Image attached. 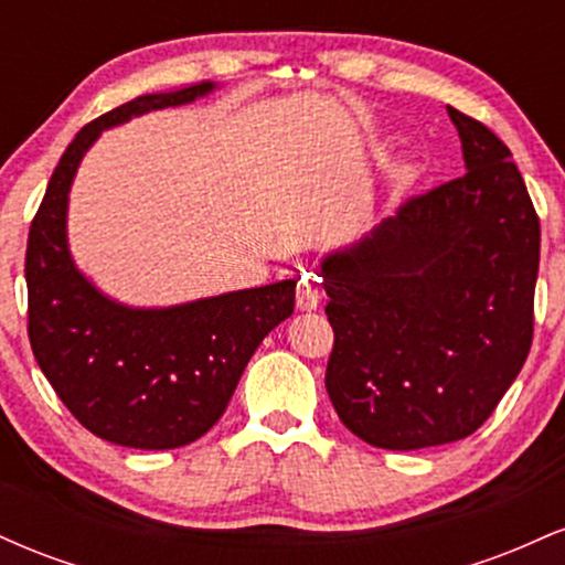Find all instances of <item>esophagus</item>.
Masks as SVG:
<instances>
[{
    "mask_svg": "<svg viewBox=\"0 0 565 565\" xmlns=\"http://www.w3.org/2000/svg\"><path fill=\"white\" fill-rule=\"evenodd\" d=\"M323 295V287H321V278L316 274H305L302 276V284H300V305L302 308L313 310L316 305H319Z\"/></svg>",
    "mask_w": 565,
    "mask_h": 565,
    "instance_id": "esophagus-1",
    "label": "esophagus"
}]
</instances>
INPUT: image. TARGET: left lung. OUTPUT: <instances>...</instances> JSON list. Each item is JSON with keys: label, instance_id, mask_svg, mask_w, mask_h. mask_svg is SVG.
<instances>
[{"label": "left lung", "instance_id": "8db88e82", "mask_svg": "<svg viewBox=\"0 0 565 565\" xmlns=\"http://www.w3.org/2000/svg\"><path fill=\"white\" fill-rule=\"evenodd\" d=\"M449 116L468 172L321 263L327 393L342 425L380 449L472 436L534 340L540 217L510 148L483 121Z\"/></svg>", "mask_w": 565, "mask_h": 565}]
</instances>
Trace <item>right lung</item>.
<instances>
[{"label":"right lung","mask_w":565,"mask_h":565,"mask_svg":"<svg viewBox=\"0 0 565 565\" xmlns=\"http://www.w3.org/2000/svg\"><path fill=\"white\" fill-rule=\"evenodd\" d=\"M210 82L142 95L79 129L57 161L29 228V340L57 398L97 438L129 449H178L223 417L252 353L295 310V281L161 310H132L97 291L66 246L76 167L100 129L180 106Z\"/></svg>","instance_id":"1"}]
</instances>
